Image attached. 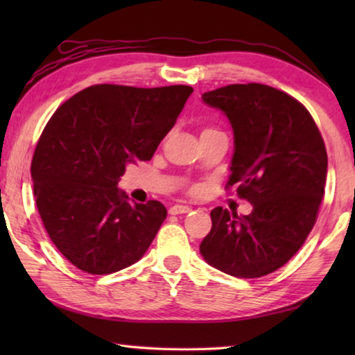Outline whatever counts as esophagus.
<instances>
[{
  "instance_id": "34e87169",
  "label": "esophagus",
  "mask_w": 355,
  "mask_h": 355,
  "mask_svg": "<svg viewBox=\"0 0 355 355\" xmlns=\"http://www.w3.org/2000/svg\"><path fill=\"white\" fill-rule=\"evenodd\" d=\"M189 211H191V207H186V205H173L169 209L171 214H184V213H189Z\"/></svg>"
}]
</instances>
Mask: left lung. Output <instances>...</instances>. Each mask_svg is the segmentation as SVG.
<instances>
[{
	"label": "left lung",
	"mask_w": 355,
	"mask_h": 355,
	"mask_svg": "<svg viewBox=\"0 0 355 355\" xmlns=\"http://www.w3.org/2000/svg\"><path fill=\"white\" fill-rule=\"evenodd\" d=\"M233 130L227 186H236L252 213L211 211L200 254L233 277L255 279L284 266L316 222L327 175V153L310 112L264 84H230L202 95Z\"/></svg>",
	"instance_id": "8db88e82"
}]
</instances>
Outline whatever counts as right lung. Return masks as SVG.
<instances>
[{"instance_id": "right-lung-1", "label": "right lung", "mask_w": 355, "mask_h": 355, "mask_svg": "<svg viewBox=\"0 0 355 355\" xmlns=\"http://www.w3.org/2000/svg\"><path fill=\"white\" fill-rule=\"evenodd\" d=\"M192 92L97 84L53 114L33 156L34 196L51 241L78 269L112 274L147 252L167 209L130 202L117 184L128 164L152 159Z\"/></svg>"}]
</instances>
